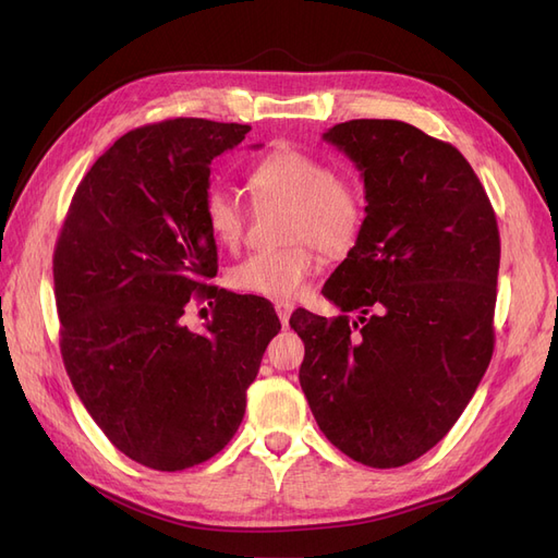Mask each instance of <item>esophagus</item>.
Returning <instances> with one entry per match:
<instances>
[{"instance_id":"esophagus-1","label":"esophagus","mask_w":558,"mask_h":558,"mask_svg":"<svg viewBox=\"0 0 558 558\" xmlns=\"http://www.w3.org/2000/svg\"><path fill=\"white\" fill-rule=\"evenodd\" d=\"M275 310H277V314H279L281 326H283V328L289 326V318H291V314H293V305H291V302H277Z\"/></svg>"}]
</instances>
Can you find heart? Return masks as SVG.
Here are the masks:
<instances>
[{
    "mask_svg": "<svg viewBox=\"0 0 558 558\" xmlns=\"http://www.w3.org/2000/svg\"><path fill=\"white\" fill-rule=\"evenodd\" d=\"M248 189L258 199H275L289 205L283 238L293 242L281 248L256 251L230 269L234 289L265 298H293L300 293L314 269L310 242L337 256L344 253L363 228L365 197L361 185L335 174L324 158L300 148H277L263 156L248 170ZM211 238L234 246L244 234L246 207L238 191L214 183L202 202Z\"/></svg>",
    "mask_w": 558,
    "mask_h": 558,
    "instance_id": "b5f03b06",
    "label": "heart"
}]
</instances>
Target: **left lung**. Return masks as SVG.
Returning <instances> with one entry per match:
<instances>
[{
  "mask_svg": "<svg viewBox=\"0 0 558 558\" xmlns=\"http://www.w3.org/2000/svg\"><path fill=\"white\" fill-rule=\"evenodd\" d=\"M324 140L361 170L367 207L324 286L344 314L291 316L305 342L300 386L349 459L400 468L442 440L492 361L496 214L461 150L410 123L361 118Z\"/></svg>",
  "mask_w": 558,
  "mask_h": 558,
  "instance_id": "1",
  "label": "left lung"
}]
</instances>
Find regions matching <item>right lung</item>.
<instances>
[{
  "label": "right lung",
  "mask_w": 558,
  "mask_h": 558,
  "mask_svg": "<svg viewBox=\"0 0 558 558\" xmlns=\"http://www.w3.org/2000/svg\"><path fill=\"white\" fill-rule=\"evenodd\" d=\"M248 130L205 118L130 130L78 183L56 244L66 375L111 445L146 468H193L232 440L281 330L267 300L209 283V165ZM191 296L217 305L202 333L180 320Z\"/></svg>",
  "instance_id": "right-lung-1"
}]
</instances>
